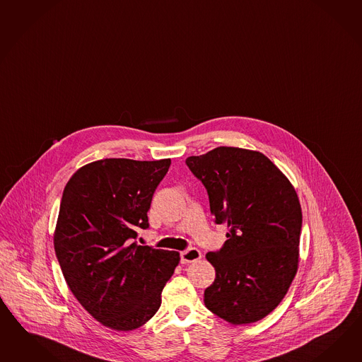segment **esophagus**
Here are the masks:
<instances>
[{
	"label": "esophagus",
	"mask_w": 362,
	"mask_h": 362,
	"mask_svg": "<svg viewBox=\"0 0 362 362\" xmlns=\"http://www.w3.org/2000/svg\"><path fill=\"white\" fill-rule=\"evenodd\" d=\"M200 258H202V253L197 249H188V250H185V252L180 253L182 264H191V262L199 261Z\"/></svg>",
	"instance_id": "esophagus-1"
}]
</instances>
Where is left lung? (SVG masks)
Instances as JSON below:
<instances>
[{"label": "left lung", "instance_id": "8db88e82", "mask_svg": "<svg viewBox=\"0 0 362 362\" xmlns=\"http://www.w3.org/2000/svg\"><path fill=\"white\" fill-rule=\"evenodd\" d=\"M186 163L206 186L216 224L229 229L223 249L206 255L216 272L204 293L206 308L233 325L258 322L282 302L298 272V194L255 150L216 147Z\"/></svg>", "mask_w": 362, "mask_h": 362}]
</instances>
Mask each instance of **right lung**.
<instances>
[{
  "mask_svg": "<svg viewBox=\"0 0 362 362\" xmlns=\"http://www.w3.org/2000/svg\"><path fill=\"white\" fill-rule=\"evenodd\" d=\"M171 159L107 158L80 167L63 191L54 247L71 293L104 327L133 331L160 307L177 252L133 243Z\"/></svg>",
  "mask_w": 362,
  "mask_h": 362,
  "instance_id": "obj_1",
  "label": "right lung"
}]
</instances>
